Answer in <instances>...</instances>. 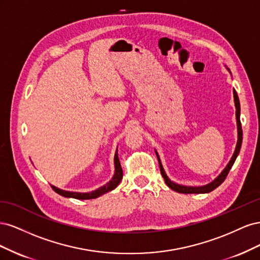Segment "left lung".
<instances>
[{"instance_id": "8db88e82", "label": "left lung", "mask_w": 260, "mask_h": 260, "mask_svg": "<svg viewBox=\"0 0 260 260\" xmlns=\"http://www.w3.org/2000/svg\"><path fill=\"white\" fill-rule=\"evenodd\" d=\"M228 70H229V69H228ZM229 72H230V70H229ZM233 96H234L235 108H237V112H235V116H237V125H238V143H237V147H235V151L233 153V156L231 157L229 164L226 165V167L222 170L221 174H220L214 181H211L210 183H208L206 185H202V186H187V185H181V184L172 182V181L167 177L166 172H165L164 167H162V165H161V161L159 159V156H158V154H157V152L155 151L157 158H158V164H159L161 176H162V178L165 180V182H166V184L171 188V190H174V191H176L178 193H183V194L209 193L211 191H214L215 188H217L225 180L228 174H229L230 169L232 168L233 164H234L235 159H237V157H238V155L240 153V149H241V146H242V139H243V137H242L243 136V131H242V125H241V120H240V114H241L240 100H239V96H238V93H237V91H235V90H233Z\"/></svg>"}]
</instances>
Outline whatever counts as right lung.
Returning a JSON list of instances; mask_svg holds the SVG:
<instances>
[{
    "mask_svg": "<svg viewBox=\"0 0 260 260\" xmlns=\"http://www.w3.org/2000/svg\"><path fill=\"white\" fill-rule=\"evenodd\" d=\"M115 175L113 177V179L109 181L108 183H106L104 186H101L100 188L95 191H92L90 193H78V192H69V191H64L60 190V188L51 185L53 190L58 193L59 195L64 196V198H73V199H77V200H92V199H96L99 196L103 195L109 191L114 190L115 187H117V185L120 183V181L122 179V169L120 166V161L119 158H118V153L116 152L115 154Z\"/></svg>",
    "mask_w": 260,
    "mask_h": 260,
    "instance_id": "add662e5",
    "label": "right lung"
}]
</instances>
